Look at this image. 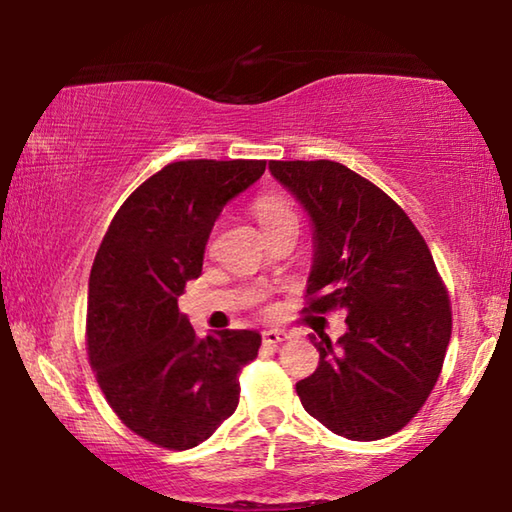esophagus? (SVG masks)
Returning a JSON list of instances; mask_svg holds the SVG:
<instances>
[{"label":"esophagus","instance_id":"obj_1","mask_svg":"<svg viewBox=\"0 0 512 512\" xmlns=\"http://www.w3.org/2000/svg\"><path fill=\"white\" fill-rule=\"evenodd\" d=\"M262 339L266 345H280L282 341H287L289 336H287V332H282V329H264Z\"/></svg>","mask_w":512,"mask_h":512}]
</instances>
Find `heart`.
<instances>
[{"instance_id": "heart-1", "label": "heart", "mask_w": 512, "mask_h": 512, "mask_svg": "<svg viewBox=\"0 0 512 512\" xmlns=\"http://www.w3.org/2000/svg\"><path fill=\"white\" fill-rule=\"evenodd\" d=\"M257 216H259V221H262V225H266V223L287 219V216H296V214L291 212V207L284 203L282 198L266 196L257 203Z\"/></svg>"}]
</instances>
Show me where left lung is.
I'll list each match as a JSON object with an SVG mask.
<instances>
[{
    "mask_svg": "<svg viewBox=\"0 0 512 512\" xmlns=\"http://www.w3.org/2000/svg\"><path fill=\"white\" fill-rule=\"evenodd\" d=\"M311 221L309 309L339 307V341L309 336L320 354L296 391L305 411L350 440L393 436L427 402L443 368L452 311L427 244L370 180L332 160L268 162Z\"/></svg>",
    "mask_w": 512,
    "mask_h": 512,
    "instance_id": "8db88e82",
    "label": "left lung"
}]
</instances>
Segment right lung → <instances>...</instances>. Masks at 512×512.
<instances>
[{
	"label": "right lung",
	"instance_id": "add662e5",
	"mask_svg": "<svg viewBox=\"0 0 512 512\" xmlns=\"http://www.w3.org/2000/svg\"><path fill=\"white\" fill-rule=\"evenodd\" d=\"M264 160L171 162L126 198L94 257L90 366L128 429L167 449L201 445L235 413L255 329L198 339L178 296L203 271L223 207L257 183Z\"/></svg>",
	"mask_w": 512,
	"mask_h": 512
}]
</instances>
